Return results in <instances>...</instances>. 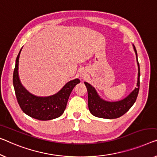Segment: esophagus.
I'll use <instances>...</instances> for the list:
<instances>
[{"mask_svg": "<svg viewBox=\"0 0 157 157\" xmlns=\"http://www.w3.org/2000/svg\"><path fill=\"white\" fill-rule=\"evenodd\" d=\"M80 78H82V79H84V78H85V75H80Z\"/></svg>", "mask_w": 157, "mask_h": 157, "instance_id": "esophagus-1", "label": "esophagus"}]
</instances>
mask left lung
Wrapping results in <instances>:
<instances>
[{"mask_svg":"<svg viewBox=\"0 0 157 157\" xmlns=\"http://www.w3.org/2000/svg\"><path fill=\"white\" fill-rule=\"evenodd\" d=\"M133 48L136 54L137 63L138 65V77H137V87L128 97L118 101H107L102 99L98 94L95 88L85 82V85L88 92V107L90 113L98 118L113 119L124 115L136 101L140 90V65L137 60L136 48L133 45Z\"/></svg>","mask_w":157,"mask_h":157,"instance_id":"obj_1","label":"left lung"}]
</instances>
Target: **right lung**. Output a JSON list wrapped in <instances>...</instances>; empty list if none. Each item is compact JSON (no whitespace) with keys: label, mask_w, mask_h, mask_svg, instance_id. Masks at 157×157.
<instances>
[{"label":"right lung","mask_w":157,"mask_h":157,"mask_svg":"<svg viewBox=\"0 0 157 157\" xmlns=\"http://www.w3.org/2000/svg\"><path fill=\"white\" fill-rule=\"evenodd\" d=\"M22 48L16 58L13 72V86L16 98L21 109L32 118L40 121L52 120L63 113L69 97L73 88L80 82L75 79L65 84L59 92L49 97H37L29 93L21 84L18 75L19 58Z\"/></svg>","instance_id":"1"}]
</instances>
